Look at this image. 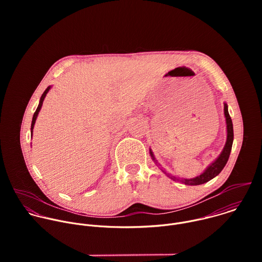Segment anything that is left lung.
Returning <instances> with one entry per match:
<instances>
[{"mask_svg": "<svg viewBox=\"0 0 262 262\" xmlns=\"http://www.w3.org/2000/svg\"><path fill=\"white\" fill-rule=\"evenodd\" d=\"M224 115H225L226 118V124H227V139H226V143L225 146H224L223 150L221 152V155L214 160V162H212L204 171L203 173H201L200 175L194 177V178H180L177 176H174L170 173H167L165 170L161 169L168 177H170L171 179H173L174 181H179L181 183H184L186 185H199V184H203L209 180H211L212 178H214L216 175L220 174V172L224 169V167L226 166L230 152H231V148H232V143H233V124H232V120L230 118V115L228 113V105L226 102H224ZM149 154H150V157L152 159V161L158 165L161 166L155 156L151 149H149Z\"/></svg>", "mask_w": 262, "mask_h": 262, "instance_id": "obj_1", "label": "left lung"}]
</instances>
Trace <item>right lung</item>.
I'll return each mask as SVG.
<instances>
[{"mask_svg": "<svg viewBox=\"0 0 262 262\" xmlns=\"http://www.w3.org/2000/svg\"><path fill=\"white\" fill-rule=\"evenodd\" d=\"M50 89H51V86H49V87L46 89V91L43 92V94L41 95L40 100H39V104H38V106H37V108H36V111H35V113H34V115H33L32 124H31V136L33 135V128H34V124H35V122H36V118H37V116H38V114H39V111H40V108H41V106H42L43 100H45V98H46L48 92L50 91Z\"/></svg>", "mask_w": 262, "mask_h": 262, "instance_id": "obj_1", "label": "right lung"}]
</instances>
